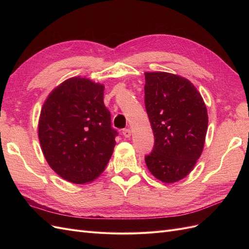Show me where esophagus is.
Returning a JSON list of instances; mask_svg holds the SVG:
<instances>
[{"label": "esophagus", "instance_id": "obj_1", "mask_svg": "<svg viewBox=\"0 0 249 249\" xmlns=\"http://www.w3.org/2000/svg\"><path fill=\"white\" fill-rule=\"evenodd\" d=\"M131 134H132V132H131L130 129H124L123 131V135H124V137H126V138H129L131 136Z\"/></svg>", "mask_w": 249, "mask_h": 249}]
</instances>
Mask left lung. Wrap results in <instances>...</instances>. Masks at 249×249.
<instances>
[{"label":"left lung","mask_w":249,"mask_h":249,"mask_svg":"<svg viewBox=\"0 0 249 249\" xmlns=\"http://www.w3.org/2000/svg\"><path fill=\"white\" fill-rule=\"evenodd\" d=\"M144 76L145 108L155 136L145 163L156 178L172 184L189 175L202 153L207 107L189 80L164 71Z\"/></svg>","instance_id":"left-lung-1"}]
</instances>
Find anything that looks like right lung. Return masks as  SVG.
Segmentation results:
<instances>
[{
	"label": "right lung",
	"mask_w": 249,
	"mask_h": 249,
	"mask_svg": "<svg viewBox=\"0 0 249 249\" xmlns=\"http://www.w3.org/2000/svg\"><path fill=\"white\" fill-rule=\"evenodd\" d=\"M105 86L81 77L67 79L44 102L38 138L44 158L72 184L92 182L106 168L117 132L104 105Z\"/></svg>",
	"instance_id": "1"
}]
</instances>
